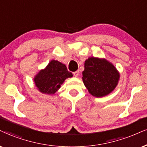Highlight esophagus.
<instances>
[{
    "mask_svg": "<svg viewBox=\"0 0 147 147\" xmlns=\"http://www.w3.org/2000/svg\"><path fill=\"white\" fill-rule=\"evenodd\" d=\"M73 74H74V76L75 77H78V75H79V71H74V73H73Z\"/></svg>",
    "mask_w": 147,
    "mask_h": 147,
    "instance_id": "esophagus-1",
    "label": "esophagus"
}]
</instances>
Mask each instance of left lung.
I'll return each mask as SVG.
<instances>
[{
    "label": "left lung",
    "mask_w": 147,
    "mask_h": 147,
    "mask_svg": "<svg viewBox=\"0 0 147 147\" xmlns=\"http://www.w3.org/2000/svg\"><path fill=\"white\" fill-rule=\"evenodd\" d=\"M83 82L90 94L101 97L117 86L120 75L113 65L106 59L90 57L85 61Z\"/></svg>",
    "instance_id": "left-lung-1"
}]
</instances>
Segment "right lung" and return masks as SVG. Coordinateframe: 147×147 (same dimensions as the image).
I'll return each instance as SVG.
<instances>
[{"label":"right lung","mask_w":147,"mask_h":147,"mask_svg":"<svg viewBox=\"0 0 147 147\" xmlns=\"http://www.w3.org/2000/svg\"><path fill=\"white\" fill-rule=\"evenodd\" d=\"M73 76L64 64L52 60L46 69L35 76L34 82L41 93L54 94L61 87L65 80Z\"/></svg>","instance_id":"add662e5"}]
</instances>
